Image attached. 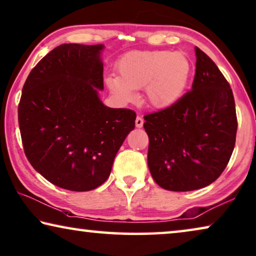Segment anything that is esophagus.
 Segmentation results:
<instances>
[{"label":"esophagus","instance_id":"obj_1","mask_svg":"<svg viewBox=\"0 0 256 256\" xmlns=\"http://www.w3.org/2000/svg\"><path fill=\"white\" fill-rule=\"evenodd\" d=\"M142 125H144V118H142V117L138 116L136 118V126L138 128H142Z\"/></svg>","mask_w":256,"mask_h":256}]
</instances>
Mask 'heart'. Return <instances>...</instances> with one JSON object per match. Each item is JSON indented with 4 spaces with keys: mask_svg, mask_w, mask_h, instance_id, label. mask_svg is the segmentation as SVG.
<instances>
[{
    "mask_svg": "<svg viewBox=\"0 0 256 256\" xmlns=\"http://www.w3.org/2000/svg\"><path fill=\"white\" fill-rule=\"evenodd\" d=\"M118 76L110 75L106 84L124 101L136 99V90L144 88L150 107L166 109L179 101L188 86L192 62L184 52L147 50L130 52L117 64Z\"/></svg>",
    "mask_w": 256,
    "mask_h": 256,
    "instance_id": "1",
    "label": "heart"
}]
</instances>
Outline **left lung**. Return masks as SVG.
<instances>
[{"label":"left lung","instance_id":"obj_1","mask_svg":"<svg viewBox=\"0 0 256 256\" xmlns=\"http://www.w3.org/2000/svg\"><path fill=\"white\" fill-rule=\"evenodd\" d=\"M194 51L192 90L172 107L144 116L150 174L171 192H192L216 181L236 142L232 90L213 60L200 48Z\"/></svg>","mask_w":256,"mask_h":256}]
</instances>
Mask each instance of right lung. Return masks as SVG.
Instances as JSON below:
<instances>
[{
    "mask_svg": "<svg viewBox=\"0 0 256 256\" xmlns=\"http://www.w3.org/2000/svg\"><path fill=\"white\" fill-rule=\"evenodd\" d=\"M102 44H62L36 64L22 88L18 120L30 165L51 184L88 192L108 179L125 138L131 109L109 108L104 90Z\"/></svg>",
    "mask_w": 256,
    "mask_h": 256,
    "instance_id": "right-lung-1",
    "label": "right lung"
}]
</instances>
